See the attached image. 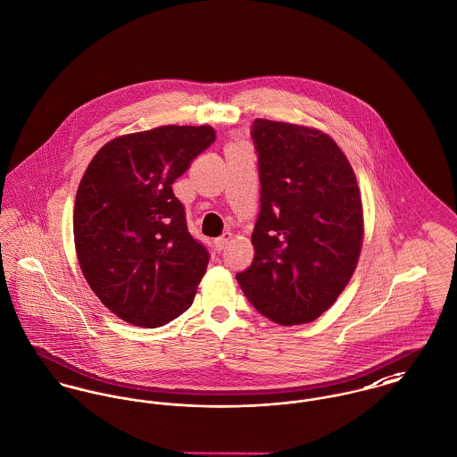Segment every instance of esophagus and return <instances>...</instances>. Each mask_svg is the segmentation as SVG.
I'll use <instances>...</instances> for the list:
<instances>
[{"label":"esophagus","instance_id":"esophagus-1","mask_svg":"<svg viewBox=\"0 0 457 457\" xmlns=\"http://www.w3.org/2000/svg\"><path fill=\"white\" fill-rule=\"evenodd\" d=\"M231 238H233V235L229 233V231H226V233H222L219 238H215V246L219 248V250H222L224 246L228 245L229 242H231Z\"/></svg>","mask_w":457,"mask_h":457}]
</instances>
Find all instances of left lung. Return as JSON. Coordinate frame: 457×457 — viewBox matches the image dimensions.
Segmentation results:
<instances>
[{"instance_id": "1", "label": "left lung", "mask_w": 457, "mask_h": 457, "mask_svg": "<svg viewBox=\"0 0 457 457\" xmlns=\"http://www.w3.org/2000/svg\"><path fill=\"white\" fill-rule=\"evenodd\" d=\"M261 211L250 268L238 273L250 304L280 325L313 321L345 290L358 262L363 213L356 177L327 134L253 120Z\"/></svg>"}]
</instances>
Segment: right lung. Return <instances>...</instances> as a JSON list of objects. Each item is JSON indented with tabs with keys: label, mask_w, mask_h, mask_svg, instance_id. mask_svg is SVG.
Returning <instances> with one entry per match:
<instances>
[{
	"label": "right lung",
	"mask_w": 457,
	"mask_h": 457,
	"mask_svg": "<svg viewBox=\"0 0 457 457\" xmlns=\"http://www.w3.org/2000/svg\"><path fill=\"white\" fill-rule=\"evenodd\" d=\"M213 129L160 127L107 142L74 202V244L90 288L121 320L162 327L193 303L211 253L191 237L172 184Z\"/></svg>",
	"instance_id": "add662e5"
}]
</instances>
